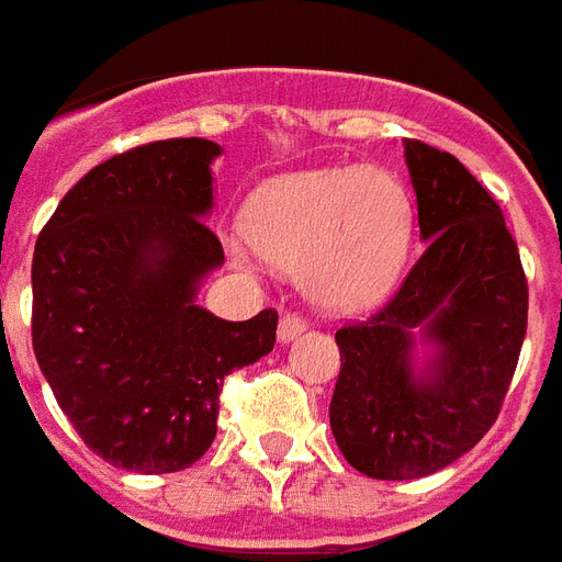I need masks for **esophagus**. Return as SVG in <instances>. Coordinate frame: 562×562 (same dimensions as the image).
<instances>
[{
  "mask_svg": "<svg viewBox=\"0 0 562 562\" xmlns=\"http://www.w3.org/2000/svg\"><path fill=\"white\" fill-rule=\"evenodd\" d=\"M305 321H302L300 314H284V317H281V324H278V341H281V345H290V341H293V338H300L302 333H305Z\"/></svg>",
  "mask_w": 562,
  "mask_h": 562,
  "instance_id": "34e87169",
  "label": "esophagus"
}]
</instances>
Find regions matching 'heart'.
<instances>
[{
	"instance_id": "obj_1",
	"label": "heart",
	"mask_w": 562,
	"mask_h": 562,
	"mask_svg": "<svg viewBox=\"0 0 562 562\" xmlns=\"http://www.w3.org/2000/svg\"><path fill=\"white\" fill-rule=\"evenodd\" d=\"M412 241V199L375 166L274 178L248 205V224L224 236L238 266L296 269L324 312H363L393 288Z\"/></svg>"
}]
</instances>
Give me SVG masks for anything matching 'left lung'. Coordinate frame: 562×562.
I'll use <instances>...</instances> for the list:
<instances>
[{"label": "left lung", "instance_id": "obj_1", "mask_svg": "<svg viewBox=\"0 0 562 562\" xmlns=\"http://www.w3.org/2000/svg\"><path fill=\"white\" fill-rule=\"evenodd\" d=\"M405 166L427 245L381 312L336 333L329 402L338 451L381 481L424 479L472 451L527 336V278L496 199L453 154L415 138Z\"/></svg>", "mask_w": 562, "mask_h": 562}]
</instances>
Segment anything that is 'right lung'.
I'll use <instances>...</instances> for the list:
<instances>
[{
	"instance_id": "obj_1",
	"label": "right lung",
	"mask_w": 562,
	"mask_h": 562,
	"mask_svg": "<svg viewBox=\"0 0 562 562\" xmlns=\"http://www.w3.org/2000/svg\"><path fill=\"white\" fill-rule=\"evenodd\" d=\"M209 138L150 142L99 162L33 254V351L90 451L130 472H181L217 436L233 369L274 348L278 314L221 321L196 305L224 266Z\"/></svg>"
}]
</instances>
